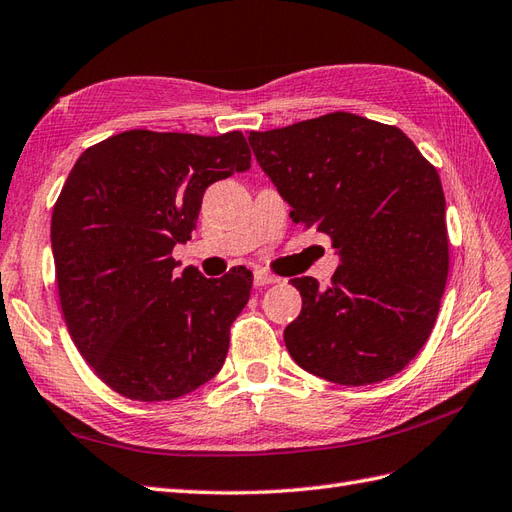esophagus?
Segmentation results:
<instances>
[{"mask_svg":"<svg viewBox=\"0 0 512 512\" xmlns=\"http://www.w3.org/2000/svg\"><path fill=\"white\" fill-rule=\"evenodd\" d=\"M253 281H255L257 287H266V285H272V283H279V276H274L266 270H255Z\"/></svg>","mask_w":512,"mask_h":512,"instance_id":"esophagus-1","label":"esophagus"}]
</instances>
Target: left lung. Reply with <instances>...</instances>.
<instances>
[{
    "label": "left lung",
    "instance_id": "8db88e82",
    "mask_svg": "<svg viewBox=\"0 0 512 512\" xmlns=\"http://www.w3.org/2000/svg\"><path fill=\"white\" fill-rule=\"evenodd\" d=\"M248 143L294 223L341 257L326 289L291 279L302 296L283 334L291 358L343 386L397 375L427 343L448 279L437 169L397 126L345 111L251 130Z\"/></svg>",
    "mask_w": 512,
    "mask_h": 512
}]
</instances>
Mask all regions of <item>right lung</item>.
I'll list each match as a JSON object with an SVG mask.
<instances>
[{
  "label": "right lung",
  "instance_id": "obj_1",
  "mask_svg": "<svg viewBox=\"0 0 512 512\" xmlns=\"http://www.w3.org/2000/svg\"><path fill=\"white\" fill-rule=\"evenodd\" d=\"M248 167L240 130H126L68 173L51 218L62 313L81 356L122 397L171 401L221 371L253 274L178 272L171 251L191 240L206 188Z\"/></svg>",
  "mask_w": 512,
  "mask_h": 512
}]
</instances>
